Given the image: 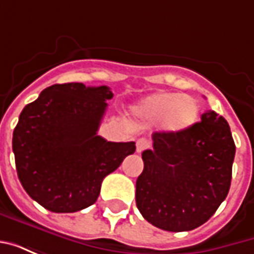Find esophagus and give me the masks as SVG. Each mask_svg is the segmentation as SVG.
<instances>
[{"mask_svg": "<svg viewBox=\"0 0 254 254\" xmlns=\"http://www.w3.org/2000/svg\"><path fill=\"white\" fill-rule=\"evenodd\" d=\"M149 147V143L145 140V138H138L137 141H136V151H137L138 154L140 152H143L144 149H147Z\"/></svg>", "mask_w": 254, "mask_h": 254, "instance_id": "1", "label": "esophagus"}]
</instances>
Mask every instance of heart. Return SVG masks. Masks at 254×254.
Returning <instances> with one entry per match:
<instances>
[{
  "label": "heart",
  "mask_w": 254,
  "mask_h": 254,
  "mask_svg": "<svg viewBox=\"0 0 254 254\" xmlns=\"http://www.w3.org/2000/svg\"><path fill=\"white\" fill-rule=\"evenodd\" d=\"M134 114L148 124L160 121L166 133L178 134L196 124L200 107L194 98L180 92H155L138 102Z\"/></svg>",
  "instance_id": "obj_1"
}]
</instances>
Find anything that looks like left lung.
I'll return each instance as SVG.
<instances>
[{"label":"left lung","instance_id":"obj_1","mask_svg":"<svg viewBox=\"0 0 254 254\" xmlns=\"http://www.w3.org/2000/svg\"><path fill=\"white\" fill-rule=\"evenodd\" d=\"M141 158L136 205L144 219L166 231L197 229L227 196L235 156L230 127L213 110L187 132H156Z\"/></svg>","mask_w":254,"mask_h":254}]
</instances>
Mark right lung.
I'll list each match as a JSON object with an SVG mask.
<instances>
[{"mask_svg":"<svg viewBox=\"0 0 254 254\" xmlns=\"http://www.w3.org/2000/svg\"><path fill=\"white\" fill-rule=\"evenodd\" d=\"M109 87L54 84L21 111L13 130L16 170L25 191L52 212L92 205L106 176L136 151L98 136Z\"/></svg>","mask_w":254,"mask_h":254,"instance_id":"add662e5","label":"right lung"}]
</instances>
